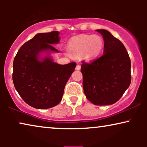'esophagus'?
<instances>
[{
  "instance_id": "esophagus-1",
  "label": "esophagus",
  "mask_w": 147,
  "mask_h": 147,
  "mask_svg": "<svg viewBox=\"0 0 147 147\" xmlns=\"http://www.w3.org/2000/svg\"><path fill=\"white\" fill-rule=\"evenodd\" d=\"M80 69H81V65H76V70H80Z\"/></svg>"
}]
</instances>
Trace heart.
Returning <instances> with one entry per match:
<instances>
[{
	"label": "heart",
	"mask_w": 147,
	"mask_h": 147,
	"mask_svg": "<svg viewBox=\"0 0 147 147\" xmlns=\"http://www.w3.org/2000/svg\"><path fill=\"white\" fill-rule=\"evenodd\" d=\"M104 47V40L98 35H80L71 37L67 44L69 54L74 57L82 56L90 61L99 56Z\"/></svg>",
	"instance_id": "b5f03b06"
}]
</instances>
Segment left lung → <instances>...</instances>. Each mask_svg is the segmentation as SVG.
Masks as SVG:
<instances>
[{"mask_svg":"<svg viewBox=\"0 0 147 147\" xmlns=\"http://www.w3.org/2000/svg\"><path fill=\"white\" fill-rule=\"evenodd\" d=\"M103 37L104 54L91 63L82 62L83 88L87 99L98 106L116 103L129 87L131 63L120 40L105 29L96 30Z\"/></svg>","mask_w":147,"mask_h":147,"instance_id":"obj_1","label":"left lung"}]
</instances>
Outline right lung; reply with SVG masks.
<instances>
[{
	"label": "right lung",
	"mask_w": 147,
	"mask_h": 147,
	"mask_svg": "<svg viewBox=\"0 0 147 147\" xmlns=\"http://www.w3.org/2000/svg\"><path fill=\"white\" fill-rule=\"evenodd\" d=\"M59 33H37L21 46L13 61V80L15 89L27 104L47 109L61 102L66 83L76 63L60 65L51 53H59L52 45L59 43ZM46 55L43 58L41 55Z\"/></svg>",
	"instance_id": "1"
}]
</instances>
